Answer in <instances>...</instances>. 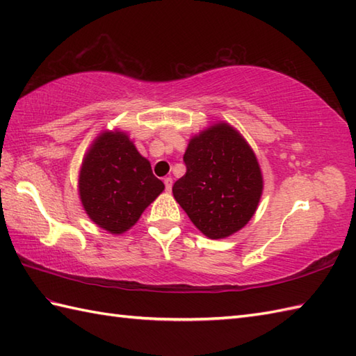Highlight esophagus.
Listing matches in <instances>:
<instances>
[{
  "label": "esophagus",
  "instance_id": "1",
  "mask_svg": "<svg viewBox=\"0 0 356 356\" xmlns=\"http://www.w3.org/2000/svg\"><path fill=\"white\" fill-rule=\"evenodd\" d=\"M163 184H165V190L168 191V193H171V190H172V179L171 177H166L163 180Z\"/></svg>",
  "mask_w": 356,
  "mask_h": 356
}]
</instances>
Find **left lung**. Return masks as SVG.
Returning a JSON list of instances; mask_svg holds the SVG:
<instances>
[{"label":"left lung","instance_id":"8db88e82","mask_svg":"<svg viewBox=\"0 0 356 356\" xmlns=\"http://www.w3.org/2000/svg\"><path fill=\"white\" fill-rule=\"evenodd\" d=\"M174 199L200 232L226 238L251 220L263 193L259 161L236 128L218 122L191 138Z\"/></svg>","mask_w":356,"mask_h":356}]
</instances>
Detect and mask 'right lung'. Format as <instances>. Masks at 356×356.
I'll return each instance as SVG.
<instances>
[{"instance_id": "1", "label": "right lung", "mask_w": 356, "mask_h": 356, "mask_svg": "<svg viewBox=\"0 0 356 356\" xmlns=\"http://www.w3.org/2000/svg\"><path fill=\"white\" fill-rule=\"evenodd\" d=\"M79 197L87 216L110 234H124L163 191L145 157L124 131H104L79 171Z\"/></svg>"}]
</instances>
